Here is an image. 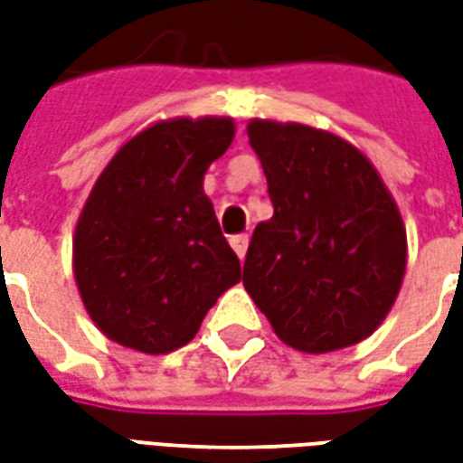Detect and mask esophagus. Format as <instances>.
<instances>
[{
  "label": "esophagus",
  "instance_id": "obj_1",
  "mask_svg": "<svg viewBox=\"0 0 463 463\" xmlns=\"http://www.w3.org/2000/svg\"><path fill=\"white\" fill-rule=\"evenodd\" d=\"M248 242H250V238L248 235H232L231 238V245H232V250L238 252V258H245V252H248Z\"/></svg>",
  "mask_w": 463,
  "mask_h": 463
}]
</instances>
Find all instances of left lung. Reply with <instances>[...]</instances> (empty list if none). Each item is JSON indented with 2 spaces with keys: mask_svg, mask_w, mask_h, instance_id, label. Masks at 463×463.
Returning <instances> with one entry per match:
<instances>
[{
  "mask_svg": "<svg viewBox=\"0 0 463 463\" xmlns=\"http://www.w3.org/2000/svg\"><path fill=\"white\" fill-rule=\"evenodd\" d=\"M272 201L252 232L242 285L285 345L322 354L387 317L407 268V231L374 165L340 136L250 121Z\"/></svg>",
  "mask_w": 463,
  "mask_h": 463,
  "instance_id": "obj_1",
  "label": "left lung"
}]
</instances>
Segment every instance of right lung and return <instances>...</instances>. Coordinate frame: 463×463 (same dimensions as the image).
<instances>
[{"label": "right lung", "instance_id": "right-lung-1", "mask_svg": "<svg viewBox=\"0 0 463 463\" xmlns=\"http://www.w3.org/2000/svg\"><path fill=\"white\" fill-rule=\"evenodd\" d=\"M231 118L146 128L99 175L79 218L74 275L109 340L165 354L195 337L241 260L222 238L203 175L232 141Z\"/></svg>", "mask_w": 463, "mask_h": 463}]
</instances>
